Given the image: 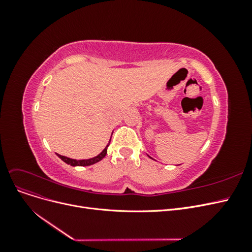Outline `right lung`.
<instances>
[{
    "label": "right lung",
    "instance_id": "right-lung-1",
    "mask_svg": "<svg viewBox=\"0 0 252 252\" xmlns=\"http://www.w3.org/2000/svg\"><path fill=\"white\" fill-rule=\"evenodd\" d=\"M110 143V142H109ZM109 146V144L107 145V146L105 147V149L101 152L100 155L93 158H88V159H80V161H77V159H73V158H69L67 157H64V156H61V155H58V157L62 159V161H64L66 164L68 165H71V166H90L93 164H95L97 162H100L101 159H103L106 156V154H107V147Z\"/></svg>",
    "mask_w": 252,
    "mask_h": 252
}]
</instances>
